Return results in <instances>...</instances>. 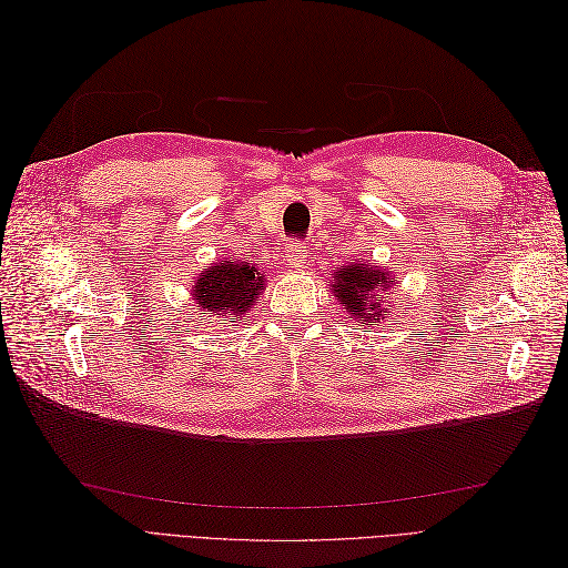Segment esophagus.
Here are the masks:
<instances>
[{
	"mask_svg": "<svg viewBox=\"0 0 568 568\" xmlns=\"http://www.w3.org/2000/svg\"><path fill=\"white\" fill-rule=\"evenodd\" d=\"M286 263L291 267H303V263H305V246L303 244H288L286 246Z\"/></svg>",
	"mask_w": 568,
	"mask_h": 568,
	"instance_id": "esophagus-1",
	"label": "esophagus"
}]
</instances>
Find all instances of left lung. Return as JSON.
Returning a JSON list of instances; mask_svg holds the SVG:
<instances>
[{
	"label": "left lung",
	"instance_id": "obj_1",
	"mask_svg": "<svg viewBox=\"0 0 568 568\" xmlns=\"http://www.w3.org/2000/svg\"><path fill=\"white\" fill-rule=\"evenodd\" d=\"M390 284L393 280L386 272L357 261V263L338 267L336 277L332 282V291L334 296L346 305L348 315L367 324L374 320H384L382 315L388 311V307L384 305L382 298H388V296H382V294H386V288Z\"/></svg>",
	"mask_w": 568,
	"mask_h": 568
}]
</instances>
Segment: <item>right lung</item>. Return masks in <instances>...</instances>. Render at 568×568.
I'll use <instances>...</instances> for the list:
<instances>
[{
  "label": "right lung",
  "mask_w": 568,
  "mask_h": 568,
  "mask_svg": "<svg viewBox=\"0 0 568 568\" xmlns=\"http://www.w3.org/2000/svg\"><path fill=\"white\" fill-rule=\"evenodd\" d=\"M263 294V277L253 263L220 261L203 270L194 284V301L203 315L242 317Z\"/></svg>",
  "instance_id": "obj_1"
}]
</instances>
